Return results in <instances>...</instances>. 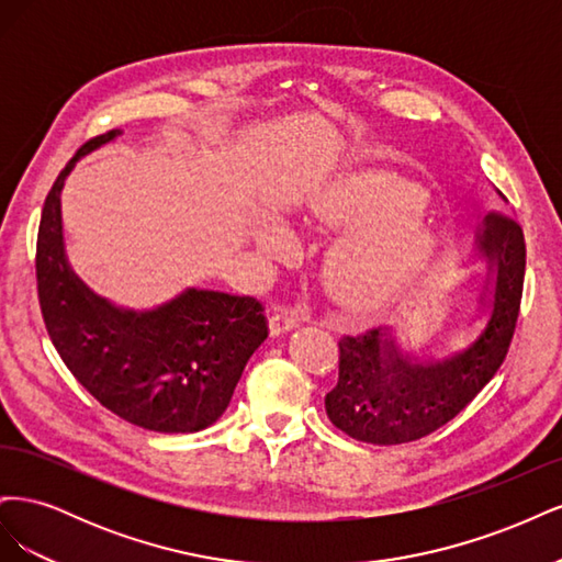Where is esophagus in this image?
I'll list each match as a JSON object with an SVG mask.
<instances>
[{
  "label": "esophagus",
  "mask_w": 562,
  "mask_h": 562,
  "mask_svg": "<svg viewBox=\"0 0 562 562\" xmlns=\"http://www.w3.org/2000/svg\"><path fill=\"white\" fill-rule=\"evenodd\" d=\"M302 326V318L297 314L291 312H279L271 316V333L274 335H283V333H291L295 328Z\"/></svg>",
  "instance_id": "obj_1"
}]
</instances>
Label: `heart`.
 Wrapping results in <instances>:
<instances>
[{
    "label": "heart",
    "instance_id": "obj_1",
    "mask_svg": "<svg viewBox=\"0 0 562 562\" xmlns=\"http://www.w3.org/2000/svg\"><path fill=\"white\" fill-rule=\"evenodd\" d=\"M424 201L427 194L417 182L368 171L337 182L310 209L314 225L345 232L326 255V279L349 307H382L429 265L436 236L419 213ZM255 246L274 260L295 252L293 234L279 220L258 227Z\"/></svg>",
    "mask_w": 562,
    "mask_h": 562
}]
</instances>
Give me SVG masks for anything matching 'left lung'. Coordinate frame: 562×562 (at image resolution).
I'll use <instances>...</instances> for the list:
<instances>
[{
	"instance_id": "1",
	"label": "left lung",
	"mask_w": 562,
	"mask_h": 562,
	"mask_svg": "<svg viewBox=\"0 0 562 562\" xmlns=\"http://www.w3.org/2000/svg\"><path fill=\"white\" fill-rule=\"evenodd\" d=\"M479 250L497 274L495 295L485 330L464 351L419 363L375 328L339 337V378L326 394L328 419L339 431L372 446L411 443L454 419L495 378L512 347L522 300L525 236L516 217L487 213Z\"/></svg>"
}]
</instances>
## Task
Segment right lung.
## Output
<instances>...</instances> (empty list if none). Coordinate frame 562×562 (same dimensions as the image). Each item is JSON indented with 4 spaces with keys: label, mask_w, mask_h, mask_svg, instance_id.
I'll list each match as a JSON object with an SVG mask.
<instances>
[{
    "label": "right lung",
    "mask_w": 562,
    "mask_h": 562,
    "mask_svg": "<svg viewBox=\"0 0 562 562\" xmlns=\"http://www.w3.org/2000/svg\"><path fill=\"white\" fill-rule=\"evenodd\" d=\"M119 133L83 143L46 194L35 255L42 316L63 363L100 405L149 431L194 434L227 411L269 323L260 300L196 288L159 310L124 312L75 277L63 250L60 190L79 157Z\"/></svg>",
    "instance_id": "1"
}]
</instances>
